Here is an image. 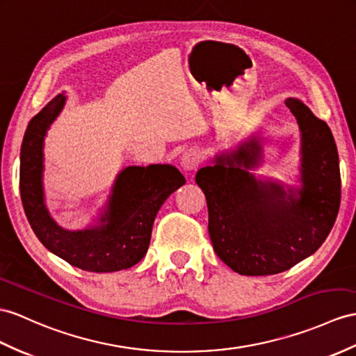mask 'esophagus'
I'll list each match as a JSON object with an SVG mask.
<instances>
[{
	"label": "esophagus",
	"mask_w": 356,
	"mask_h": 356,
	"mask_svg": "<svg viewBox=\"0 0 356 356\" xmlns=\"http://www.w3.org/2000/svg\"><path fill=\"white\" fill-rule=\"evenodd\" d=\"M201 163H202L201 154H199V151H196V149L187 151L183 155V159H181V166H183V169L187 172H193V170L199 169Z\"/></svg>",
	"instance_id": "obj_1"
}]
</instances>
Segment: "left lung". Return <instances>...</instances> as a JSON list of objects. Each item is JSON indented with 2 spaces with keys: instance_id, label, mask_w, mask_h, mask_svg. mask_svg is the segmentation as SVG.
Masks as SVG:
<instances>
[{
  "instance_id": "obj_1",
  "label": "left lung",
  "mask_w": 356,
  "mask_h": 356,
  "mask_svg": "<svg viewBox=\"0 0 356 356\" xmlns=\"http://www.w3.org/2000/svg\"><path fill=\"white\" fill-rule=\"evenodd\" d=\"M285 106L302 133V188L298 192L257 179L261 148L257 140L237 154L220 155L199 169L196 183L208 207L214 252L234 272L264 276L289 270L313 255L331 232L341 201V177L331 129L305 104ZM298 193V195H294Z\"/></svg>"
}]
</instances>
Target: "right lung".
Segmentation results:
<instances>
[{"label":"right lung","instance_id":"obj_1","mask_svg":"<svg viewBox=\"0 0 356 356\" xmlns=\"http://www.w3.org/2000/svg\"><path fill=\"white\" fill-rule=\"evenodd\" d=\"M51 99L31 119L21 146L19 188L25 216L40 243L66 263L88 272H118L137 264L148 252L154 219L170 193L186 183L169 164L131 166L119 173L101 223L83 231H66L49 218L43 204V137L65 106Z\"/></svg>","mask_w":356,"mask_h":356}]
</instances>
